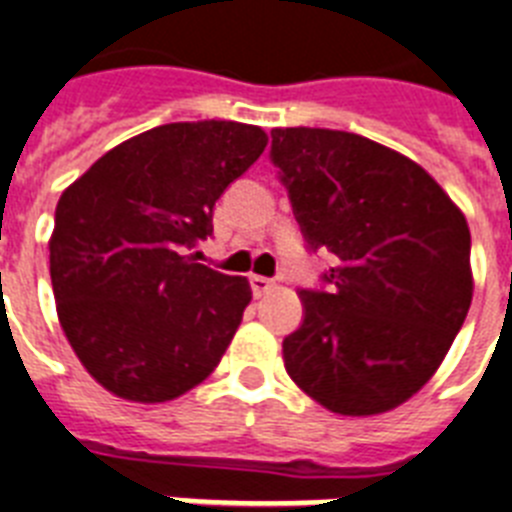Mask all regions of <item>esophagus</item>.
<instances>
[{"label": "esophagus", "mask_w": 512, "mask_h": 512, "mask_svg": "<svg viewBox=\"0 0 512 512\" xmlns=\"http://www.w3.org/2000/svg\"><path fill=\"white\" fill-rule=\"evenodd\" d=\"M274 287L272 280H266V277H261V274H251V290L256 298H261L264 293H269Z\"/></svg>", "instance_id": "obj_1"}]
</instances>
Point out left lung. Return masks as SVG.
Returning a JSON list of instances; mask_svg holds the SVG:
<instances>
[{"instance_id":"obj_1","label":"left lung","mask_w":512,"mask_h":512,"mask_svg":"<svg viewBox=\"0 0 512 512\" xmlns=\"http://www.w3.org/2000/svg\"><path fill=\"white\" fill-rule=\"evenodd\" d=\"M272 159L308 246L337 256L329 293H301L287 374L340 416L392 411L434 377L466 322V217L421 164L363 135L274 128Z\"/></svg>"}]
</instances>
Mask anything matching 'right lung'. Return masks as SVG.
Listing matches in <instances>:
<instances>
[{
	"label": "right lung",
	"instance_id": "obj_1",
	"mask_svg": "<svg viewBox=\"0 0 512 512\" xmlns=\"http://www.w3.org/2000/svg\"><path fill=\"white\" fill-rule=\"evenodd\" d=\"M266 143L246 122H170L114 146L62 190L49 238L57 316L107 392L167 403L217 369L251 285L188 251Z\"/></svg>",
	"mask_w": 512,
	"mask_h": 512
}]
</instances>
